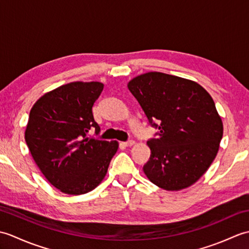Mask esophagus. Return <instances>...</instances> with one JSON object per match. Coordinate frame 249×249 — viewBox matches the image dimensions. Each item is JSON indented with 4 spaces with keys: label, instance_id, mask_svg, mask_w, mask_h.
Returning <instances> with one entry per match:
<instances>
[{
    "label": "esophagus",
    "instance_id": "obj_1",
    "mask_svg": "<svg viewBox=\"0 0 249 249\" xmlns=\"http://www.w3.org/2000/svg\"><path fill=\"white\" fill-rule=\"evenodd\" d=\"M122 144H123L124 146H133L135 144V141L134 140H128L126 142H122Z\"/></svg>",
    "mask_w": 249,
    "mask_h": 249
}]
</instances>
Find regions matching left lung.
<instances>
[{
	"label": "left lung",
	"mask_w": 249,
	"mask_h": 249,
	"mask_svg": "<svg viewBox=\"0 0 249 249\" xmlns=\"http://www.w3.org/2000/svg\"><path fill=\"white\" fill-rule=\"evenodd\" d=\"M149 123L158 128L147 141L150 160L143 171L166 190L196 183L217 155L223 122L211 95L197 82L151 71L127 84Z\"/></svg>",
	"instance_id": "obj_1"
}]
</instances>
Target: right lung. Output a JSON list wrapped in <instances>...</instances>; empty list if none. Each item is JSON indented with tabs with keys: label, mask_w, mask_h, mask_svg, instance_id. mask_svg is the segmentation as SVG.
<instances>
[{
	"label": "right lung",
	"mask_w": 249,
	"mask_h": 249,
	"mask_svg": "<svg viewBox=\"0 0 249 249\" xmlns=\"http://www.w3.org/2000/svg\"><path fill=\"white\" fill-rule=\"evenodd\" d=\"M104 89L100 82H71L43 95L30 111L25 142L48 182L62 193L82 195L103 181L116 141L89 138L100 127L92 107Z\"/></svg>",
	"instance_id": "1"
}]
</instances>
